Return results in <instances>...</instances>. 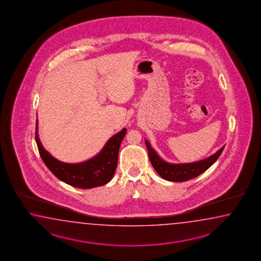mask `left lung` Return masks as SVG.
<instances>
[{"label": "left lung", "mask_w": 261, "mask_h": 261, "mask_svg": "<svg viewBox=\"0 0 261 261\" xmlns=\"http://www.w3.org/2000/svg\"><path fill=\"white\" fill-rule=\"evenodd\" d=\"M145 145L148 150L149 160L152 166L155 169L159 175L172 182H184L192 178L197 177L202 172H205L207 169L216 162L219 155H221L222 151L225 145L205 160L196 161L192 163H182V164H172L163 161L160 155L156 154L155 150L151 147L149 143L145 140Z\"/></svg>", "instance_id": "8db88e82"}]
</instances>
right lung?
<instances>
[{
	"instance_id": "right-lung-1",
	"label": "right lung",
	"mask_w": 261,
	"mask_h": 261,
	"mask_svg": "<svg viewBox=\"0 0 261 261\" xmlns=\"http://www.w3.org/2000/svg\"><path fill=\"white\" fill-rule=\"evenodd\" d=\"M126 133L127 129L123 128L108 140L99 154L80 163L61 162L44 149L38 136V120H36L35 141L42 160L56 177L74 188L88 189L103 186L111 180L117 169L119 147Z\"/></svg>"
}]
</instances>
